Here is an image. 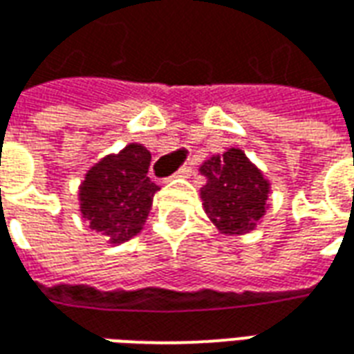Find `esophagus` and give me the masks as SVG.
Returning <instances> with one entry per match:
<instances>
[{"label":"esophagus","instance_id":"esophagus-1","mask_svg":"<svg viewBox=\"0 0 354 354\" xmlns=\"http://www.w3.org/2000/svg\"><path fill=\"white\" fill-rule=\"evenodd\" d=\"M192 167H182V169L178 170L176 174H174V178H189L192 176Z\"/></svg>","mask_w":354,"mask_h":354}]
</instances>
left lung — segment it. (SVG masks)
Here are the masks:
<instances>
[{"instance_id":"1","label":"left lung","mask_w":354,"mask_h":354,"mask_svg":"<svg viewBox=\"0 0 354 354\" xmlns=\"http://www.w3.org/2000/svg\"><path fill=\"white\" fill-rule=\"evenodd\" d=\"M201 172L207 185L201 187L205 212L225 235H243L256 227L266 214L269 184L241 149L231 147L210 157Z\"/></svg>"}]
</instances>
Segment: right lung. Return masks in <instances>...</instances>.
Here are the masks:
<instances>
[{
    "label": "right lung",
    "mask_w": 354,
    "mask_h": 354,
    "mask_svg": "<svg viewBox=\"0 0 354 354\" xmlns=\"http://www.w3.org/2000/svg\"><path fill=\"white\" fill-rule=\"evenodd\" d=\"M149 162L151 153L146 147L129 144L94 165L81 184V214L93 230L109 237V243L129 241L146 222L159 189L147 178Z\"/></svg>",
    "instance_id": "1"
}]
</instances>
